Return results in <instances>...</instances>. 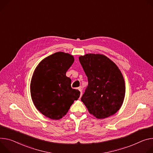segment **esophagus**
Returning a JSON list of instances; mask_svg holds the SVG:
<instances>
[{
  "label": "esophagus",
  "instance_id": "obj_1",
  "mask_svg": "<svg viewBox=\"0 0 153 153\" xmlns=\"http://www.w3.org/2000/svg\"><path fill=\"white\" fill-rule=\"evenodd\" d=\"M78 89H79V90L80 91V96H82V89L81 88V87L78 88Z\"/></svg>",
  "mask_w": 153,
  "mask_h": 153
}]
</instances>
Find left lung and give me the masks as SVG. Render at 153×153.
<instances>
[{
  "label": "left lung",
  "mask_w": 153,
  "mask_h": 153,
  "mask_svg": "<svg viewBox=\"0 0 153 153\" xmlns=\"http://www.w3.org/2000/svg\"><path fill=\"white\" fill-rule=\"evenodd\" d=\"M79 59L88 82L81 101L98 119L115 114L123 104L126 91L119 68L101 54L88 53Z\"/></svg>",
  "instance_id": "1"
}]
</instances>
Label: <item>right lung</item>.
I'll return each instance as SVG.
<instances>
[{"label": "right lung", "mask_w": 153, "mask_h": 153, "mask_svg": "<svg viewBox=\"0 0 153 153\" xmlns=\"http://www.w3.org/2000/svg\"><path fill=\"white\" fill-rule=\"evenodd\" d=\"M74 61L73 55L58 52L47 57L36 68L30 82L32 100L36 108L52 120H60L80 96L66 76Z\"/></svg>", "instance_id": "add662e5"}]
</instances>
